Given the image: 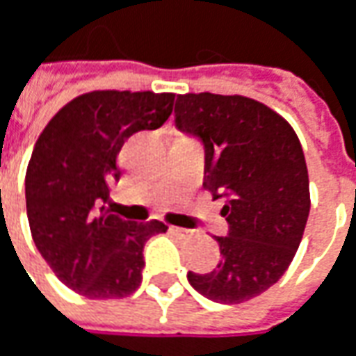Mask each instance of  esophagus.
Instances as JSON below:
<instances>
[{"label": "esophagus", "mask_w": 356, "mask_h": 356, "mask_svg": "<svg viewBox=\"0 0 356 356\" xmlns=\"http://www.w3.org/2000/svg\"><path fill=\"white\" fill-rule=\"evenodd\" d=\"M171 231L181 235V237H191V235H193V231H189V229H179V227H171Z\"/></svg>", "instance_id": "1"}]
</instances>
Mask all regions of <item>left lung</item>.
I'll return each instance as SVG.
<instances>
[{
	"label": "left lung",
	"mask_w": 356,
	"mask_h": 356,
	"mask_svg": "<svg viewBox=\"0 0 356 356\" xmlns=\"http://www.w3.org/2000/svg\"><path fill=\"white\" fill-rule=\"evenodd\" d=\"M175 127L203 143V187L223 201L229 225L215 237L219 265L205 275L189 270L187 279L211 301H249L283 277L309 219L299 137L267 105L241 95H179Z\"/></svg>",
	"instance_id": "obj_1"
}]
</instances>
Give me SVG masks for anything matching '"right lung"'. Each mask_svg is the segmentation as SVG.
Listing matches in <instances>:
<instances>
[{
	"mask_svg": "<svg viewBox=\"0 0 356 356\" xmlns=\"http://www.w3.org/2000/svg\"><path fill=\"white\" fill-rule=\"evenodd\" d=\"M173 93L91 91L47 123L25 173L35 247L61 283L89 299L127 297L141 283L147 239L167 225L125 221L105 203L119 181L117 155L137 131L161 127Z\"/></svg>",
	"mask_w": 356,
	"mask_h": 356,
	"instance_id": "right-lung-1",
	"label": "right lung"
}]
</instances>
